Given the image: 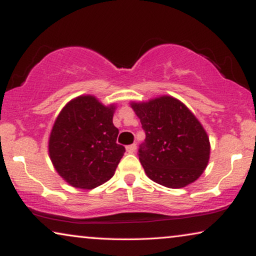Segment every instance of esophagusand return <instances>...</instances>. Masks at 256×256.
I'll use <instances>...</instances> for the list:
<instances>
[{
  "mask_svg": "<svg viewBox=\"0 0 256 256\" xmlns=\"http://www.w3.org/2000/svg\"><path fill=\"white\" fill-rule=\"evenodd\" d=\"M127 152H129V154H132V152H135V150H136V144L135 143H132V144H129V146H127Z\"/></svg>",
  "mask_w": 256,
  "mask_h": 256,
  "instance_id": "obj_1",
  "label": "esophagus"
}]
</instances>
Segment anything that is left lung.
Here are the masks:
<instances>
[{
    "label": "left lung",
    "mask_w": 256,
    "mask_h": 256,
    "mask_svg": "<svg viewBox=\"0 0 256 256\" xmlns=\"http://www.w3.org/2000/svg\"><path fill=\"white\" fill-rule=\"evenodd\" d=\"M130 104L146 132L138 158L146 176L170 188L197 180L210 158L208 136L197 118L168 96Z\"/></svg>",
    "instance_id": "8db88e82"
}]
</instances>
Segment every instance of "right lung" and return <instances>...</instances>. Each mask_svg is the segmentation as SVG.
I'll list each match as a JSON object with an SVG mask.
<instances>
[{"instance_id": "add662e5", "label": "right lung", "mask_w": 256, "mask_h": 256, "mask_svg": "<svg viewBox=\"0 0 256 256\" xmlns=\"http://www.w3.org/2000/svg\"><path fill=\"white\" fill-rule=\"evenodd\" d=\"M114 104L80 96L62 108L52 127L48 154L54 169L73 188H94L113 177L126 152L118 144Z\"/></svg>"}]
</instances>
